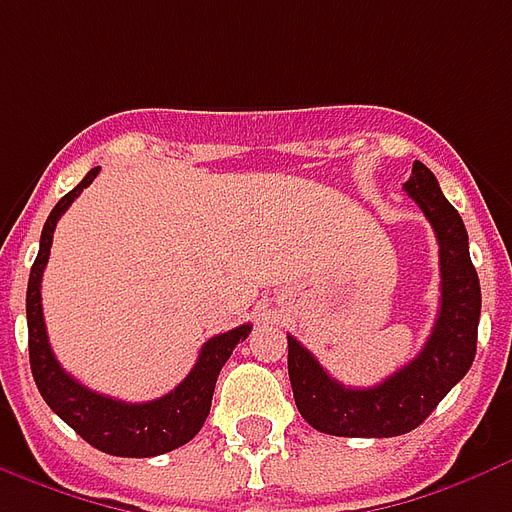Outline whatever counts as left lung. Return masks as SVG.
<instances>
[{
	"mask_svg": "<svg viewBox=\"0 0 512 512\" xmlns=\"http://www.w3.org/2000/svg\"><path fill=\"white\" fill-rule=\"evenodd\" d=\"M407 195L434 227L439 244V314L423 350L374 388H347L304 344L287 336L295 407L312 429L333 437H399L418 429L448 396L478 350L480 279L469 260L467 227L423 162L412 165Z\"/></svg>",
	"mask_w": 512,
	"mask_h": 512,
	"instance_id": "8db88e82",
	"label": "left lung"
}]
</instances>
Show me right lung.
<instances>
[{
  "instance_id": "right-lung-1",
  "label": "right lung",
  "mask_w": 512,
  "mask_h": 512,
  "mask_svg": "<svg viewBox=\"0 0 512 512\" xmlns=\"http://www.w3.org/2000/svg\"><path fill=\"white\" fill-rule=\"evenodd\" d=\"M100 168H92L75 189H70L54 211L48 214L40 236V252L34 257L32 274H29V287H26V325H29V363H32V377L37 382V391L45 399V404L59 415V418L81 434L92 448L111 453V456L124 458H149L176 450L187 445L195 437L211 410V396L214 385L222 372V366L236 350L238 342H244L252 325H238L233 331L211 336L198 355V363L192 372L179 382L176 388L160 399L140 401V404H127V401L102 396L97 391H89L86 385L64 372L56 361L54 350L48 344V331L43 320V298H40V285H43V271L51 255V241H54L56 222L73 200L81 195L97 179Z\"/></svg>"
}]
</instances>
